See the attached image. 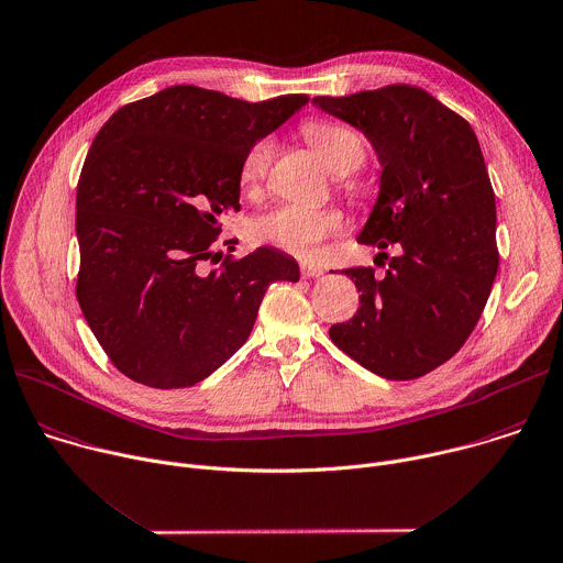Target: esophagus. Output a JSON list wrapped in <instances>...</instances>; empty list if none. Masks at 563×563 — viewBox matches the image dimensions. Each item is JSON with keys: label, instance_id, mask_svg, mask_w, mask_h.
Returning <instances> with one entry per match:
<instances>
[{"label": "esophagus", "instance_id": "esophagus-1", "mask_svg": "<svg viewBox=\"0 0 563 563\" xmlns=\"http://www.w3.org/2000/svg\"><path fill=\"white\" fill-rule=\"evenodd\" d=\"M300 274H302V278H316V276H322L324 274V269L322 267H316V265H300Z\"/></svg>", "mask_w": 563, "mask_h": 563}]
</instances>
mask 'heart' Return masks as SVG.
<instances>
[{
	"label": "heart",
	"instance_id": "heart-1",
	"mask_svg": "<svg viewBox=\"0 0 563 563\" xmlns=\"http://www.w3.org/2000/svg\"><path fill=\"white\" fill-rule=\"evenodd\" d=\"M302 134L316 150L320 161L338 174H346L364 161V139L344 123L320 119L309 121L302 125ZM269 163V141H258L247 150L239 169L243 192L254 195L261 190ZM342 228L344 219L335 210H316L300 203H280L250 223V236L258 245H272L287 254L309 258L320 250L324 239L340 234Z\"/></svg>",
	"mask_w": 563,
	"mask_h": 563
}]
</instances>
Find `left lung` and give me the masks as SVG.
<instances>
[{
    "label": "left lung",
    "mask_w": 563,
    "mask_h": 563,
    "mask_svg": "<svg viewBox=\"0 0 563 563\" xmlns=\"http://www.w3.org/2000/svg\"><path fill=\"white\" fill-rule=\"evenodd\" d=\"M313 106L364 132L380 161V192L357 241L398 243L385 278L344 269L360 309L329 335L387 380H413L451 360L475 329L497 274L495 195L479 141L427 90L394 84Z\"/></svg>",
    "instance_id": "obj_1"
}]
</instances>
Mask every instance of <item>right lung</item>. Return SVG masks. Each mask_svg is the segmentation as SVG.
Returning <instances> with one entry per match:
<instances>
[{"instance_id":"add662e5","label":"right lung","mask_w":563,"mask_h":563,"mask_svg":"<svg viewBox=\"0 0 563 563\" xmlns=\"http://www.w3.org/2000/svg\"><path fill=\"white\" fill-rule=\"evenodd\" d=\"M307 101L172 86L119 108L95 136L77 185V300L130 380H206L250 338L267 287L300 278L276 247L208 261L221 219L241 210L243 156Z\"/></svg>"}]
</instances>
